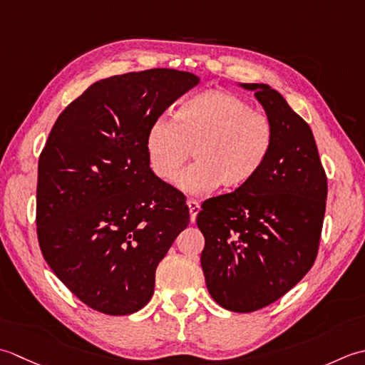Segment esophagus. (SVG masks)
Masks as SVG:
<instances>
[{
	"mask_svg": "<svg viewBox=\"0 0 365 365\" xmlns=\"http://www.w3.org/2000/svg\"><path fill=\"white\" fill-rule=\"evenodd\" d=\"M187 206H189V211H190V222H195L197 214L200 212L202 207H200V203L197 202V200H189Z\"/></svg>",
	"mask_w": 365,
	"mask_h": 365,
	"instance_id": "1",
	"label": "esophagus"
}]
</instances>
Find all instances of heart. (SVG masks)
Listing matches in <instances>:
<instances>
[{"label":"heart","instance_id":"b5f03b06","mask_svg":"<svg viewBox=\"0 0 365 365\" xmlns=\"http://www.w3.org/2000/svg\"><path fill=\"white\" fill-rule=\"evenodd\" d=\"M274 146L269 118L224 89H206L148 128L145 148L151 172L172 184L192 151V165L178 184L189 193L247 185L266 165Z\"/></svg>","mask_w":365,"mask_h":365}]
</instances>
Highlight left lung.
I'll return each instance as SVG.
<instances>
[{
	"label": "left lung",
	"mask_w": 365,
	"mask_h": 365,
	"mask_svg": "<svg viewBox=\"0 0 365 365\" xmlns=\"http://www.w3.org/2000/svg\"><path fill=\"white\" fill-rule=\"evenodd\" d=\"M255 93L274 128V146L257 178L206 200L197 215L205 236L207 292L227 310L249 314L288 293L315 263L328 180L309 124L276 89Z\"/></svg>",
	"instance_id": "1"
}]
</instances>
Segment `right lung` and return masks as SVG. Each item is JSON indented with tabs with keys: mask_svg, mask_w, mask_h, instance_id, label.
Instances as JSON below:
<instances>
[{
	"mask_svg": "<svg viewBox=\"0 0 365 365\" xmlns=\"http://www.w3.org/2000/svg\"><path fill=\"white\" fill-rule=\"evenodd\" d=\"M190 72L150 69L96 81L50 130L37 167V240L81 302L129 315L154 293L155 269L189 225V207L148 163V128L198 85Z\"/></svg>",
	"mask_w": 365,
	"mask_h": 365,
	"instance_id": "add662e5",
	"label": "right lung"
}]
</instances>
